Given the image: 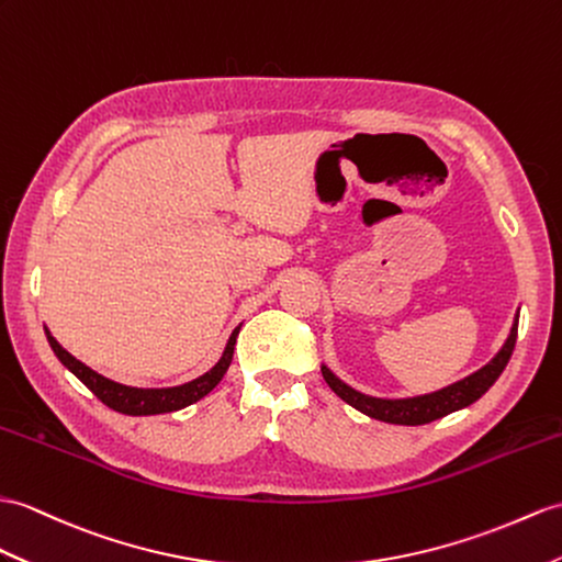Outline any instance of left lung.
<instances>
[{
  "label": "left lung",
  "mask_w": 562,
  "mask_h": 562,
  "mask_svg": "<svg viewBox=\"0 0 562 562\" xmlns=\"http://www.w3.org/2000/svg\"><path fill=\"white\" fill-rule=\"evenodd\" d=\"M517 322H519V310L515 314V322L510 326V334L505 338L503 348L482 369H476V372H472L470 376H464L456 381V384L434 393L413 395V398H376V395L362 393L358 389H352L350 384H346V381L338 379L326 364H322V374L338 398L346 401L355 409H360L362 415L379 422H389V424L417 427V424H429L434 419L456 413V409L472 405L496 384V379L503 374V369L508 364L510 355L515 350Z\"/></svg>",
  "instance_id": "left-lung-1"
}]
</instances>
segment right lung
I'll return each instance as SVG.
<instances>
[{
  "label": "right lung",
  "mask_w": 562,
  "mask_h": 562,
  "mask_svg": "<svg viewBox=\"0 0 562 562\" xmlns=\"http://www.w3.org/2000/svg\"><path fill=\"white\" fill-rule=\"evenodd\" d=\"M240 331V326L234 328V334L228 336L226 340V348L222 352V358L218 362L210 369V372H204L202 376L188 381V384L181 386H169V389H138V386H126V384H119V381L106 379L102 374L94 372L88 364H83L80 360H76L71 352L64 350L57 338H54L47 328H45V336L49 340V348L57 355L59 362L68 369V372L76 374L83 384L98 395V398L106 405L116 409L121 415H133V417H143V415H164V413H176V409H183L188 405L198 403L200 398H204L218 381L224 379L226 369L234 360V348H236V336Z\"/></svg>",
  "instance_id": "1"
}]
</instances>
